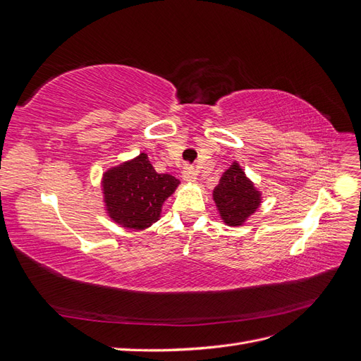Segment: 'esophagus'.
I'll list each match as a JSON object with an SVG mask.
<instances>
[{
  "mask_svg": "<svg viewBox=\"0 0 361 361\" xmlns=\"http://www.w3.org/2000/svg\"><path fill=\"white\" fill-rule=\"evenodd\" d=\"M182 179L185 182H194L195 179H197V171H195L194 167H183V171H182Z\"/></svg>",
  "mask_w": 361,
  "mask_h": 361,
  "instance_id": "esophagus-1",
  "label": "esophagus"
}]
</instances>
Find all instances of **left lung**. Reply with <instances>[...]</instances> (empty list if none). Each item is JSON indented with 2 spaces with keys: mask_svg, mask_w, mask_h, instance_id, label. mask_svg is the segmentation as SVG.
<instances>
[{
  "mask_svg": "<svg viewBox=\"0 0 361 361\" xmlns=\"http://www.w3.org/2000/svg\"><path fill=\"white\" fill-rule=\"evenodd\" d=\"M216 209L227 226H243L262 203V194L256 190L241 166L235 161L218 182L212 192Z\"/></svg>",
  "mask_w": 361,
  "mask_h": 361,
  "instance_id": "obj_1",
  "label": "left lung"
}]
</instances>
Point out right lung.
Masks as SVG:
<instances>
[{"label":"right lung","mask_w":361,"mask_h":361,"mask_svg":"<svg viewBox=\"0 0 361 361\" xmlns=\"http://www.w3.org/2000/svg\"><path fill=\"white\" fill-rule=\"evenodd\" d=\"M179 179L155 171L146 154L104 173L102 191L108 216L117 224L143 231L157 223L162 203L178 188Z\"/></svg>","instance_id":"right-lung-1"}]
</instances>
